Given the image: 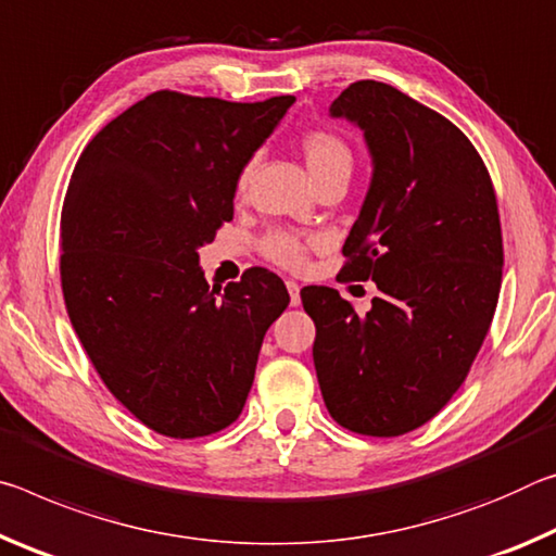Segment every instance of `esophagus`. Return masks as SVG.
Wrapping results in <instances>:
<instances>
[{"mask_svg": "<svg viewBox=\"0 0 556 556\" xmlns=\"http://www.w3.org/2000/svg\"><path fill=\"white\" fill-rule=\"evenodd\" d=\"M286 288H288V295H290V305H300V286L295 280H286Z\"/></svg>", "mask_w": 556, "mask_h": 556, "instance_id": "1", "label": "esophagus"}]
</instances>
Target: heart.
I'll list each match as a JSON object with an SVG mask.
<instances>
[{
	"label": "heart",
	"mask_w": 556,
	"mask_h": 556,
	"mask_svg": "<svg viewBox=\"0 0 556 556\" xmlns=\"http://www.w3.org/2000/svg\"><path fill=\"white\" fill-rule=\"evenodd\" d=\"M303 154H305L307 169H311L313 177L320 175V172H325V169L334 167V165H352V154H350L348 144H344L338 135L327 132V130L307 132L303 138ZM249 175H251V167H245L239 175V192H243L245 185H249ZM263 245H266L268 256L276 263H280V266H288V268L303 266L305 241L300 239L298 233L273 231Z\"/></svg>",
	"instance_id": "obj_1"
}]
</instances>
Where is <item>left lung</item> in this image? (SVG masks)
<instances>
[{"instance_id": "1", "label": "left lung", "mask_w": 556, "mask_h": 556, "mask_svg": "<svg viewBox=\"0 0 556 556\" xmlns=\"http://www.w3.org/2000/svg\"><path fill=\"white\" fill-rule=\"evenodd\" d=\"M330 117L359 127L371 179L342 273L379 298L354 313L334 288L300 290L315 320L313 359L330 416L364 435L424 426L466 379L503 280L495 189L470 140L431 108L357 80Z\"/></svg>"}]
</instances>
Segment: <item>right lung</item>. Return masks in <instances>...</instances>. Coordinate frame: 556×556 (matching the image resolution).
Wrapping results in <instances>:
<instances>
[{
	"mask_svg": "<svg viewBox=\"0 0 556 556\" xmlns=\"http://www.w3.org/2000/svg\"><path fill=\"white\" fill-rule=\"evenodd\" d=\"M293 96L229 103L157 90L108 123L76 162L61 214V286L73 330L127 412L169 439L243 412L290 295L249 268L208 288L199 249L233 216L239 175Z\"/></svg>",
	"mask_w": 556,
	"mask_h": 556,
	"instance_id": "obj_1",
	"label": "right lung"
}]
</instances>
